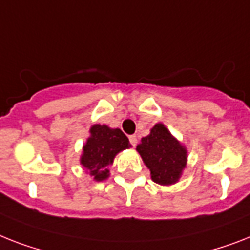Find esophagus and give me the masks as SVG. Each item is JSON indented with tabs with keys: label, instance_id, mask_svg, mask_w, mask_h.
<instances>
[{
	"label": "esophagus",
	"instance_id": "obj_1",
	"mask_svg": "<svg viewBox=\"0 0 250 250\" xmlns=\"http://www.w3.org/2000/svg\"><path fill=\"white\" fill-rule=\"evenodd\" d=\"M129 143H131L132 146H136L137 145V137L135 135L129 136Z\"/></svg>",
	"mask_w": 250,
	"mask_h": 250
}]
</instances>
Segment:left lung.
<instances>
[{
    "label": "left lung",
    "instance_id": "left-lung-1",
    "mask_svg": "<svg viewBox=\"0 0 250 250\" xmlns=\"http://www.w3.org/2000/svg\"><path fill=\"white\" fill-rule=\"evenodd\" d=\"M137 151L157 184L177 182L186 166V149L162 123L154 125L150 135L143 137Z\"/></svg>",
    "mask_w": 250,
    "mask_h": 250
}]
</instances>
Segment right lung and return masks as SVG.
Masks as SVG:
<instances>
[{"label": "right lung", "instance_id": "add662e5", "mask_svg": "<svg viewBox=\"0 0 250 250\" xmlns=\"http://www.w3.org/2000/svg\"><path fill=\"white\" fill-rule=\"evenodd\" d=\"M91 137L83 146L81 163L90 171L93 180L103 181L109 176L106 166L113 163L119 151L128 149L129 141L119 128L111 129L107 125H95L91 127Z\"/></svg>", "mask_w": 250, "mask_h": 250}]
</instances>
